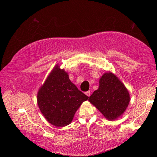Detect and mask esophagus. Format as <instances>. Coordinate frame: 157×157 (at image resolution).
<instances>
[{
	"label": "esophagus",
	"mask_w": 157,
	"mask_h": 157,
	"mask_svg": "<svg viewBox=\"0 0 157 157\" xmlns=\"http://www.w3.org/2000/svg\"><path fill=\"white\" fill-rule=\"evenodd\" d=\"M85 94L87 96H91V91H86V92H85Z\"/></svg>",
	"instance_id": "1"
}]
</instances>
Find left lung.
Returning <instances> with one entry per match:
<instances>
[{
    "instance_id": "8db88e82",
    "label": "left lung",
    "mask_w": 157,
    "mask_h": 157,
    "mask_svg": "<svg viewBox=\"0 0 157 157\" xmlns=\"http://www.w3.org/2000/svg\"><path fill=\"white\" fill-rule=\"evenodd\" d=\"M89 102L109 120L121 116L127 108L130 96L125 86L111 73H105L99 81V87L89 98Z\"/></svg>"
}]
</instances>
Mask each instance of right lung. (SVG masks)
Returning a JSON list of instances; mask_svg holds the SVG:
<instances>
[{
  "label": "right lung",
  "instance_id": "right-lung-1",
  "mask_svg": "<svg viewBox=\"0 0 157 157\" xmlns=\"http://www.w3.org/2000/svg\"><path fill=\"white\" fill-rule=\"evenodd\" d=\"M37 98L47 120L62 127L71 122L77 110L89 97L71 82L64 70L56 66L40 89Z\"/></svg>",
  "mask_w": 157,
  "mask_h": 157
}]
</instances>
